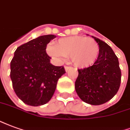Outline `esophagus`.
Instances as JSON below:
<instances>
[{
  "mask_svg": "<svg viewBox=\"0 0 130 130\" xmlns=\"http://www.w3.org/2000/svg\"><path fill=\"white\" fill-rule=\"evenodd\" d=\"M70 69H71V67H69V66H64V69H65V71H66V72L68 71Z\"/></svg>",
  "mask_w": 130,
  "mask_h": 130,
  "instance_id": "obj_1",
  "label": "esophagus"
}]
</instances>
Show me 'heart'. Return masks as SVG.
Masks as SVG:
<instances>
[{"mask_svg": "<svg viewBox=\"0 0 130 130\" xmlns=\"http://www.w3.org/2000/svg\"><path fill=\"white\" fill-rule=\"evenodd\" d=\"M46 52L59 62L70 57L77 68L86 69L95 64L100 54V46L92 38L71 36L59 39L55 45H48Z\"/></svg>", "mask_w": 130, "mask_h": 130, "instance_id": "b5f03b06", "label": "heart"}]
</instances>
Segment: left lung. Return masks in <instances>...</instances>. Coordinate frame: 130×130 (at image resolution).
<instances>
[{
    "instance_id": "8db88e82",
    "label": "left lung",
    "mask_w": 130,
    "mask_h": 130,
    "mask_svg": "<svg viewBox=\"0 0 130 130\" xmlns=\"http://www.w3.org/2000/svg\"><path fill=\"white\" fill-rule=\"evenodd\" d=\"M100 46L98 58L93 66L78 69L75 83L77 94L85 103L100 105L110 100L118 92L121 71L118 57L107 43L93 37Z\"/></svg>"
}]
</instances>
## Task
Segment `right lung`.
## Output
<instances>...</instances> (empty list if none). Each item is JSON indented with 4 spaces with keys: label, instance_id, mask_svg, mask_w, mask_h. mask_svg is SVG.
<instances>
[{
    "label": "right lung",
    "instance_id": "obj_1",
    "mask_svg": "<svg viewBox=\"0 0 130 130\" xmlns=\"http://www.w3.org/2000/svg\"><path fill=\"white\" fill-rule=\"evenodd\" d=\"M55 35L40 36L18 47L10 63V77L18 97L26 105L41 106L48 103L58 79L66 73L63 66L51 63L45 48Z\"/></svg>",
    "mask_w": 130,
    "mask_h": 130
}]
</instances>
